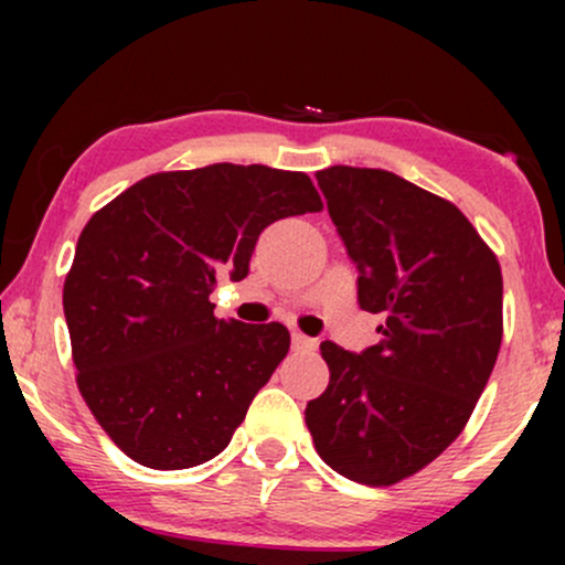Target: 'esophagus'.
<instances>
[{
    "mask_svg": "<svg viewBox=\"0 0 565 565\" xmlns=\"http://www.w3.org/2000/svg\"><path fill=\"white\" fill-rule=\"evenodd\" d=\"M291 348H295V350H316V340H310V337L295 332V334H291Z\"/></svg>",
    "mask_w": 565,
    "mask_h": 565,
    "instance_id": "esophagus-1",
    "label": "esophagus"
}]
</instances>
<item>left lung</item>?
Wrapping results in <instances>:
<instances>
[{
  "mask_svg": "<svg viewBox=\"0 0 565 565\" xmlns=\"http://www.w3.org/2000/svg\"><path fill=\"white\" fill-rule=\"evenodd\" d=\"M359 305L385 316L364 353L321 342L329 385L308 401L316 451L340 476L393 486L468 425L502 345V270L451 201L366 167L316 172Z\"/></svg>",
  "mask_w": 565,
  "mask_h": 565,
  "instance_id": "left-lung-1",
  "label": "left lung"
}]
</instances>
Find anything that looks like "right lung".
<instances>
[{
	"label": "right lung",
	"instance_id": "obj_1",
	"mask_svg": "<svg viewBox=\"0 0 565 565\" xmlns=\"http://www.w3.org/2000/svg\"><path fill=\"white\" fill-rule=\"evenodd\" d=\"M305 172L210 164L157 172L84 225L63 284L76 385L108 438L153 470L217 457L289 350L284 323L215 319L257 238L319 212Z\"/></svg>",
	"mask_w": 565,
	"mask_h": 565
}]
</instances>
